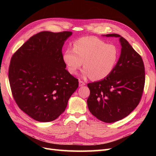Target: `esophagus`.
Returning <instances> with one entry per match:
<instances>
[{"instance_id": "1", "label": "esophagus", "mask_w": 156, "mask_h": 156, "mask_svg": "<svg viewBox=\"0 0 156 156\" xmlns=\"http://www.w3.org/2000/svg\"><path fill=\"white\" fill-rule=\"evenodd\" d=\"M79 87H83V86H84V85H85V83H84L83 81H81V80H79Z\"/></svg>"}]
</instances>
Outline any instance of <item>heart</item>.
<instances>
[{
  "label": "heart",
  "mask_w": 156,
  "mask_h": 156,
  "mask_svg": "<svg viewBox=\"0 0 156 156\" xmlns=\"http://www.w3.org/2000/svg\"><path fill=\"white\" fill-rule=\"evenodd\" d=\"M119 55L115 45L107 44L96 37L86 36L75 40L73 49H66L62 58L71 74H77L83 62L82 76L100 81L112 73Z\"/></svg>",
  "instance_id": "b5f03b06"
}]
</instances>
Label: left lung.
<instances>
[{
    "instance_id": "obj_1",
    "label": "left lung",
    "mask_w": 156,
    "mask_h": 156,
    "mask_svg": "<svg viewBox=\"0 0 156 156\" xmlns=\"http://www.w3.org/2000/svg\"><path fill=\"white\" fill-rule=\"evenodd\" d=\"M122 46L119 61L112 73L100 81L88 83V109L98 119L106 123L120 120L139 105L143 95L145 72L143 60L125 38L119 34Z\"/></svg>"
}]
</instances>
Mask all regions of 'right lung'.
<instances>
[{
  "label": "right lung",
  "mask_w": 156,
  "mask_h": 156,
  "mask_svg": "<svg viewBox=\"0 0 156 156\" xmlns=\"http://www.w3.org/2000/svg\"><path fill=\"white\" fill-rule=\"evenodd\" d=\"M72 32H40L12 56L8 78L14 100L34 120L48 122L62 114L78 79L66 69L62 49Z\"/></svg>",
  "instance_id": "add662e5"
}]
</instances>
